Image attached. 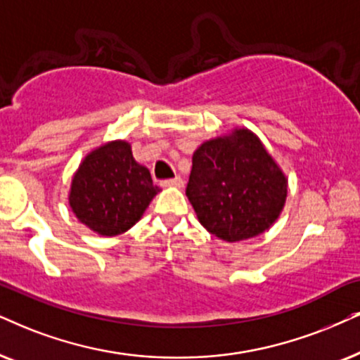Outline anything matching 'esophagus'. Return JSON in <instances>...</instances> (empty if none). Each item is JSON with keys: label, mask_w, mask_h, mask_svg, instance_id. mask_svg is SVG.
I'll return each mask as SVG.
<instances>
[{"label": "esophagus", "mask_w": 360, "mask_h": 360, "mask_svg": "<svg viewBox=\"0 0 360 360\" xmlns=\"http://www.w3.org/2000/svg\"><path fill=\"white\" fill-rule=\"evenodd\" d=\"M162 186H166V188H183L184 186V181H183V177H174V179H167V181H165V183H162Z\"/></svg>", "instance_id": "esophagus-1"}]
</instances>
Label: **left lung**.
Returning <instances> with one entry per match:
<instances>
[{
	"label": "left lung",
	"mask_w": 360,
	"mask_h": 360,
	"mask_svg": "<svg viewBox=\"0 0 360 360\" xmlns=\"http://www.w3.org/2000/svg\"><path fill=\"white\" fill-rule=\"evenodd\" d=\"M186 195L209 233L236 243L274 224L288 179L257 136L243 127L195 149Z\"/></svg>",
	"instance_id": "8db88e82"
}]
</instances>
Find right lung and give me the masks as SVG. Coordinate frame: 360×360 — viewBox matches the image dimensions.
<instances>
[{
    "label": "right lung",
    "mask_w": 360,
    "mask_h": 360,
    "mask_svg": "<svg viewBox=\"0 0 360 360\" xmlns=\"http://www.w3.org/2000/svg\"><path fill=\"white\" fill-rule=\"evenodd\" d=\"M159 193L148 167L134 161L126 141H112L84 158L71 183L76 217L101 236H117L141 219Z\"/></svg>",
    "instance_id": "add662e5"
}]
</instances>
